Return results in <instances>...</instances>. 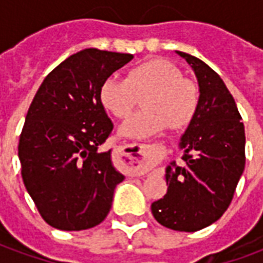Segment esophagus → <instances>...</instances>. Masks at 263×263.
<instances>
[{
  "label": "esophagus",
  "instance_id": "1",
  "mask_svg": "<svg viewBox=\"0 0 263 263\" xmlns=\"http://www.w3.org/2000/svg\"><path fill=\"white\" fill-rule=\"evenodd\" d=\"M120 163L125 167L134 176L143 175L152 167L155 162V156L158 154L156 145H146V143H131L121 146Z\"/></svg>",
  "mask_w": 263,
  "mask_h": 263
}]
</instances>
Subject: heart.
Segmentation results:
<instances>
[{"label":"heart","instance_id":"obj_1","mask_svg":"<svg viewBox=\"0 0 263 263\" xmlns=\"http://www.w3.org/2000/svg\"><path fill=\"white\" fill-rule=\"evenodd\" d=\"M104 108L124 120L135 109L141 98V112L124 125V137L145 138L169 126L180 129L193 120L200 104V90L193 80L183 77L182 70L165 59H152L128 70L125 79L109 77L100 91Z\"/></svg>","mask_w":263,"mask_h":263}]
</instances>
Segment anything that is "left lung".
<instances>
[{
	"label": "left lung",
	"mask_w": 263,
	"mask_h": 263,
	"mask_svg": "<svg viewBox=\"0 0 263 263\" xmlns=\"http://www.w3.org/2000/svg\"><path fill=\"white\" fill-rule=\"evenodd\" d=\"M177 53L197 76L200 104L180 142L186 165L167 166V193L151 209L166 228L194 232L215 222L231 204L245 167V129L220 76L203 60Z\"/></svg>",
	"instance_id": "8db88e82"
}]
</instances>
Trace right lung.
I'll return each instance as SVG.
<instances>
[{"mask_svg":"<svg viewBox=\"0 0 263 263\" xmlns=\"http://www.w3.org/2000/svg\"><path fill=\"white\" fill-rule=\"evenodd\" d=\"M132 54L84 49L62 62L32 100L18 145L21 173L49 226L81 231L108 215L124 180L100 146L114 128L100 98L103 83Z\"/></svg>","mask_w":263,"mask_h":263,"instance_id":"1","label":"right lung"}]
</instances>
